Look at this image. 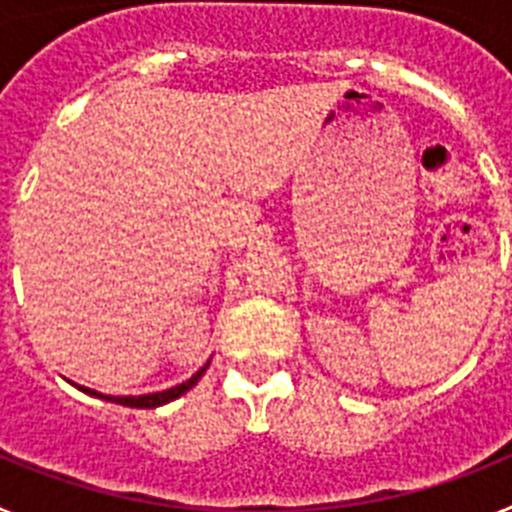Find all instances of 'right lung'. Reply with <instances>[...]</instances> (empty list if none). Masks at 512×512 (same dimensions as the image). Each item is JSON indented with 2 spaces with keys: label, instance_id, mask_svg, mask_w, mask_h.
Masks as SVG:
<instances>
[{
  "label": "right lung",
  "instance_id": "add662e5",
  "mask_svg": "<svg viewBox=\"0 0 512 512\" xmlns=\"http://www.w3.org/2000/svg\"><path fill=\"white\" fill-rule=\"evenodd\" d=\"M207 364L202 366L200 372L194 374L192 379H187V382L182 384H176V387H171V390L166 392H153V395H140V397H112V395H99V392L94 390H87V387H79L81 392H89V395L94 397H104V400H110V402H117V405H125V408H158V405H166V402L176 400V397H182L184 392L192 390L194 384L200 382V377L205 374Z\"/></svg>",
  "mask_w": 512,
  "mask_h": 512
}]
</instances>
